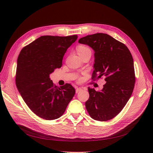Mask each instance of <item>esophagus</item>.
Instances as JSON below:
<instances>
[{"label": "esophagus", "instance_id": "1", "mask_svg": "<svg viewBox=\"0 0 153 153\" xmlns=\"http://www.w3.org/2000/svg\"><path fill=\"white\" fill-rule=\"evenodd\" d=\"M82 89V87H77L76 89V93H78V92H80Z\"/></svg>", "mask_w": 153, "mask_h": 153}]
</instances>
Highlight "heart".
Listing matches in <instances>:
<instances>
[{"mask_svg":"<svg viewBox=\"0 0 153 153\" xmlns=\"http://www.w3.org/2000/svg\"><path fill=\"white\" fill-rule=\"evenodd\" d=\"M87 52H91V50L87 47H85V46H78L77 48V52L78 55Z\"/></svg>","mask_w":153,"mask_h":153,"instance_id":"b5f03b06","label":"heart"}]
</instances>
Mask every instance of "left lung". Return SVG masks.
<instances>
[{"label":"left lung","mask_w":153,"mask_h":153,"mask_svg":"<svg viewBox=\"0 0 153 153\" xmlns=\"http://www.w3.org/2000/svg\"><path fill=\"white\" fill-rule=\"evenodd\" d=\"M78 43L89 46L94 52L92 78L106 77L100 91L88 87L86 109L93 119L108 121L119 114L133 92L135 76L132 55L126 45L106 34L88 35Z\"/></svg>","instance_id":"1"}]
</instances>
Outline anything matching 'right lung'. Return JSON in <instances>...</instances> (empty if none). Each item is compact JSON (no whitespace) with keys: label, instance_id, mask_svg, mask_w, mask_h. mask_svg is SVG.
Here are the masks:
<instances>
[{"label":"right lung","instance_id":"1","mask_svg":"<svg viewBox=\"0 0 153 153\" xmlns=\"http://www.w3.org/2000/svg\"><path fill=\"white\" fill-rule=\"evenodd\" d=\"M77 38V35L41 36L23 48L18 55L17 89L29 108L41 118H59L75 94L71 84L53 85L50 75L62 66L67 49Z\"/></svg>","mask_w":153,"mask_h":153}]
</instances>
